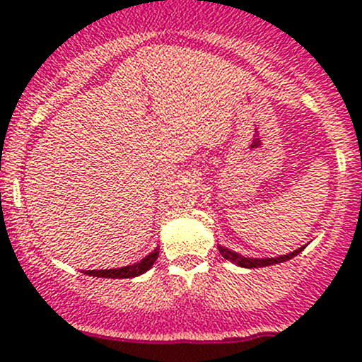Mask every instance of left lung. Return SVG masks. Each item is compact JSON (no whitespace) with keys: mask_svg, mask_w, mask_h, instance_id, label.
Masks as SVG:
<instances>
[{"mask_svg":"<svg viewBox=\"0 0 362 362\" xmlns=\"http://www.w3.org/2000/svg\"><path fill=\"white\" fill-rule=\"evenodd\" d=\"M303 249H305V247H299V249H296L294 252H289V254H287V255L259 259V257H245V255L236 254V252H233V250L226 249V247L218 245V252H221L222 257L228 259V261H231V262H235V264L242 266V268H264V266L279 264V262H284V261H289V259H293L294 255H298Z\"/></svg>","mask_w":362,"mask_h":362,"instance_id":"1","label":"left lung"}]
</instances>
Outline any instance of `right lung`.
<instances>
[{
    "label": "right lung",
    "mask_w": 362,
    "mask_h": 362,
    "mask_svg": "<svg viewBox=\"0 0 362 362\" xmlns=\"http://www.w3.org/2000/svg\"><path fill=\"white\" fill-rule=\"evenodd\" d=\"M158 257H159V249L156 247L154 252H151L147 257L134 262V264L122 266V268H113V269H93V272H86V275L101 276V279H133V276H138L141 275V273L148 272Z\"/></svg>",
    "instance_id": "obj_1"
}]
</instances>
